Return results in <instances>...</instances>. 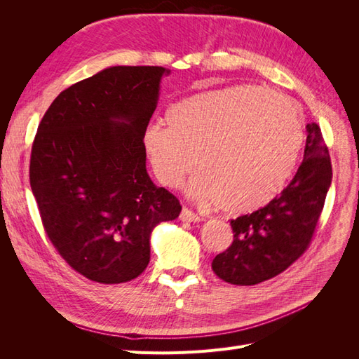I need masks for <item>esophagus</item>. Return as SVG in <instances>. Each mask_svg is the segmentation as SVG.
Segmentation results:
<instances>
[{
    "label": "esophagus",
    "mask_w": 359,
    "mask_h": 359,
    "mask_svg": "<svg viewBox=\"0 0 359 359\" xmlns=\"http://www.w3.org/2000/svg\"><path fill=\"white\" fill-rule=\"evenodd\" d=\"M180 219H181V222H189V223H196V222L202 220L196 212H193L189 208H182V211L180 214Z\"/></svg>",
    "instance_id": "esophagus-1"
}]
</instances>
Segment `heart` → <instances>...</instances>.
<instances>
[{"label":"heart","instance_id":"b5f03b06","mask_svg":"<svg viewBox=\"0 0 359 359\" xmlns=\"http://www.w3.org/2000/svg\"><path fill=\"white\" fill-rule=\"evenodd\" d=\"M168 126L149 123L142 147L157 180L177 187L199 170L187 193L226 212H247L285 187L304 144V126L290 97L256 85L202 91L173 104Z\"/></svg>","mask_w":359,"mask_h":359}]
</instances>
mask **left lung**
<instances>
[{
	"instance_id": "8db88e82",
	"label": "left lung",
	"mask_w": 359,
	"mask_h": 359,
	"mask_svg": "<svg viewBox=\"0 0 359 359\" xmlns=\"http://www.w3.org/2000/svg\"><path fill=\"white\" fill-rule=\"evenodd\" d=\"M304 160L289 186L264 208L231 220L233 243L212 260L226 283L252 286L283 273L306 252L316 229L332 168L320 127L307 124Z\"/></svg>"
}]
</instances>
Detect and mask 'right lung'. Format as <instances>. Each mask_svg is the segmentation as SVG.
Returning a JSON list of instances; mask_svg holds the SVG:
<instances>
[{"label": "right lung", "instance_id": "1", "mask_svg": "<svg viewBox=\"0 0 359 359\" xmlns=\"http://www.w3.org/2000/svg\"><path fill=\"white\" fill-rule=\"evenodd\" d=\"M170 70L115 66L64 90L31 149L29 184L62 259L97 283H126L149 262V238L180 201L147 172L142 132Z\"/></svg>", "mask_w": 359, "mask_h": 359}]
</instances>
